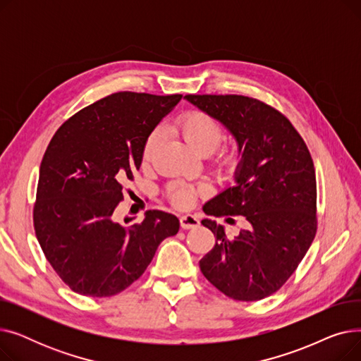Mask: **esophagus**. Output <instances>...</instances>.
Here are the masks:
<instances>
[{
	"label": "esophagus",
	"mask_w": 361,
	"mask_h": 361,
	"mask_svg": "<svg viewBox=\"0 0 361 361\" xmlns=\"http://www.w3.org/2000/svg\"><path fill=\"white\" fill-rule=\"evenodd\" d=\"M180 225H181V228H184V230L196 228V226H199V219L195 215L187 214V215H183L180 218Z\"/></svg>",
	"instance_id": "obj_1"
}]
</instances>
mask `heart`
Returning <instances> with one entry per match:
<instances>
[{
    "label": "heart",
    "mask_w": 361,
    "mask_h": 361,
    "mask_svg": "<svg viewBox=\"0 0 361 361\" xmlns=\"http://www.w3.org/2000/svg\"><path fill=\"white\" fill-rule=\"evenodd\" d=\"M177 135H180L188 146H192L200 155H212L215 166L225 176L235 174L243 157L237 147H226L219 152H215L221 142L224 140V127L209 114L203 111H188L177 118L174 126ZM164 131L161 127H157L150 131L146 137L142 159L145 164H149L155 158L157 152L162 143ZM209 187L206 184L192 185L187 183H171L168 185V199L176 207L187 209L193 206L197 195H206Z\"/></svg>",
    "instance_id": "heart-1"
}]
</instances>
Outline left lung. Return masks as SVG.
Segmentation results:
<instances>
[{
  "label": "left lung",
  "instance_id": "obj_1",
  "mask_svg": "<svg viewBox=\"0 0 361 361\" xmlns=\"http://www.w3.org/2000/svg\"><path fill=\"white\" fill-rule=\"evenodd\" d=\"M224 124L241 152L235 184L203 206L211 216L240 215L247 228L233 240L212 219L202 225L216 237L199 262L214 287L238 301L278 291L294 274L316 235V174L310 152L279 111L241 94H185Z\"/></svg>",
  "mask_w": 361,
  "mask_h": 361
}]
</instances>
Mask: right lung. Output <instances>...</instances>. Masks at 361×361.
<instances>
[{
	"label": "right lung",
	"instance_id": "add662e5",
	"mask_svg": "<svg viewBox=\"0 0 361 361\" xmlns=\"http://www.w3.org/2000/svg\"><path fill=\"white\" fill-rule=\"evenodd\" d=\"M183 94L118 92L68 118L39 168L33 225L41 249L78 294L111 297L139 279L180 221L147 211L130 226L114 218L123 185L142 164L146 137ZM131 218H126L127 224Z\"/></svg>",
	"mask_w": 361,
	"mask_h": 361
}]
</instances>
